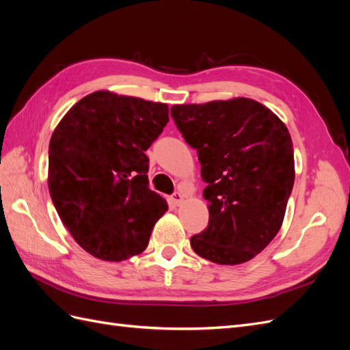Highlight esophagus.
Here are the masks:
<instances>
[{"instance_id":"1","label":"esophagus","mask_w":350,"mask_h":350,"mask_svg":"<svg viewBox=\"0 0 350 350\" xmlns=\"http://www.w3.org/2000/svg\"><path fill=\"white\" fill-rule=\"evenodd\" d=\"M171 200L175 206H181L184 203V196L181 193H174Z\"/></svg>"}]
</instances>
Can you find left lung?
Segmentation results:
<instances>
[{"label": "left lung", "mask_w": 350, "mask_h": 350, "mask_svg": "<svg viewBox=\"0 0 350 350\" xmlns=\"http://www.w3.org/2000/svg\"><path fill=\"white\" fill-rule=\"evenodd\" d=\"M171 115L197 150L207 184L208 226L191 247L225 266L260 254L283 224L295 181L291 134L276 113L248 98L174 105Z\"/></svg>", "instance_id": "left-lung-1"}]
</instances>
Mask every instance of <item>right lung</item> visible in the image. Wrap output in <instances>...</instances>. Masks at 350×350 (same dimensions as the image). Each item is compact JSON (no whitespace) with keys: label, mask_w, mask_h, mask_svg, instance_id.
I'll list each match as a JSON object with an SVG mask.
<instances>
[{"label":"right lung","mask_w":350,"mask_h":350,"mask_svg":"<svg viewBox=\"0 0 350 350\" xmlns=\"http://www.w3.org/2000/svg\"><path fill=\"white\" fill-rule=\"evenodd\" d=\"M166 103L98 90L52 133L48 188L58 216L93 257L122 261L146 250L167 210L149 188L146 150L169 121Z\"/></svg>","instance_id":"add662e5"}]
</instances>
